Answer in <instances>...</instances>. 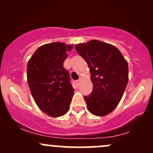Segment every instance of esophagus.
<instances>
[{"mask_svg": "<svg viewBox=\"0 0 153 153\" xmlns=\"http://www.w3.org/2000/svg\"><path fill=\"white\" fill-rule=\"evenodd\" d=\"M80 80H75V83H76L77 85H80Z\"/></svg>", "mask_w": 153, "mask_h": 153, "instance_id": "34e87169", "label": "esophagus"}]
</instances>
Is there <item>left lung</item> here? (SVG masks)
Returning <instances> with one entry per match:
<instances>
[{
  "label": "left lung",
  "mask_w": 153,
  "mask_h": 153,
  "mask_svg": "<svg viewBox=\"0 0 153 153\" xmlns=\"http://www.w3.org/2000/svg\"><path fill=\"white\" fill-rule=\"evenodd\" d=\"M77 52L88 63L93 91L85 96L88 109L98 117L115 109L122 99L129 80L128 63L114 45L91 40L75 45Z\"/></svg>",
  "instance_id": "8db88e82"
}]
</instances>
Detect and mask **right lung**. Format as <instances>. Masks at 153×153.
<instances>
[{
  "mask_svg": "<svg viewBox=\"0 0 153 153\" xmlns=\"http://www.w3.org/2000/svg\"><path fill=\"white\" fill-rule=\"evenodd\" d=\"M73 45L62 42L44 45L35 51L27 64V81L35 103L44 113L59 117L68 111L74 89L63 68L67 52Z\"/></svg>",
  "mask_w": 153,
  "mask_h": 153,
  "instance_id": "right-lung-1",
  "label": "right lung"
}]
</instances>
